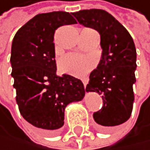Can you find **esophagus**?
<instances>
[{"mask_svg":"<svg viewBox=\"0 0 150 150\" xmlns=\"http://www.w3.org/2000/svg\"><path fill=\"white\" fill-rule=\"evenodd\" d=\"M83 86L85 88V87H86V85H87V80H83Z\"/></svg>","mask_w":150,"mask_h":150,"instance_id":"esophagus-1","label":"esophagus"}]
</instances>
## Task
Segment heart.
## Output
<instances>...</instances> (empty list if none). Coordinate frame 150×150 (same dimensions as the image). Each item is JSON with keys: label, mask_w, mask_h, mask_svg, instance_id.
<instances>
[{"label": "heart", "mask_w": 150, "mask_h": 150, "mask_svg": "<svg viewBox=\"0 0 150 150\" xmlns=\"http://www.w3.org/2000/svg\"><path fill=\"white\" fill-rule=\"evenodd\" d=\"M96 66V60L91 56L69 53L59 62V67L63 73L75 77H84Z\"/></svg>", "instance_id": "1"}]
</instances>
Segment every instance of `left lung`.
<instances>
[{
    "mask_svg": "<svg viewBox=\"0 0 150 150\" xmlns=\"http://www.w3.org/2000/svg\"><path fill=\"white\" fill-rule=\"evenodd\" d=\"M72 15L79 23L100 35L101 60L90 74L85 90L102 95V107L93 117L100 131H109L131 117L132 85L136 81L135 46L126 28L105 10H81Z\"/></svg>",
    "mask_w": 150,
    "mask_h": 150,
    "instance_id": "left-lung-1",
    "label": "left lung"
}]
</instances>
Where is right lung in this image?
I'll return each mask as SVG.
<instances>
[{"mask_svg":"<svg viewBox=\"0 0 150 150\" xmlns=\"http://www.w3.org/2000/svg\"><path fill=\"white\" fill-rule=\"evenodd\" d=\"M72 13L54 11L36 15L15 35L11 50L13 86L23 118L33 126L52 132L64 125L65 108L83 98L81 81L56 74L54 33L77 23Z\"/></svg>","mask_w":150,"mask_h":150,"instance_id":"add662e5","label":"right lung"}]
</instances>
